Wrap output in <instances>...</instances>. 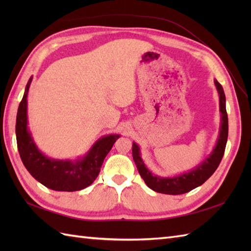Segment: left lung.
I'll return each mask as SVG.
<instances>
[{
    "label": "left lung",
    "mask_w": 251,
    "mask_h": 251,
    "mask_svg": "<svg viewBox=\"0 0 251 251\" xmlns=\"http://www.w3.org/2000/svg\"><path fill=\"white\" fill-rule=\"evenodd\" d=\"M215 85L218 94H219V106L221 113L219 138H218L216 146L212 149L209 155L205 157L204 161L193 169H191L190 172L179 174L177 176H174V177H161V176L152 174L141 158L139 146L136 142H132V158H134L138 172H139L141 178L145 180L146 184L153 191L169 195L184 194L186 192H190L191 190L204 183L219 166L223 154H225L227 141L228 121L226 108L225 92H223L221 84L217 79H215Z\"/></svg>",
    "instance_id": "8db88e82"
}]
</instances>
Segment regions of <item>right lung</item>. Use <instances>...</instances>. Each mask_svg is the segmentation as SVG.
I'll return each mask as SVG.
<instances>
[{
    "label": "right lung",
    "instance_id": "obj_1",
    "mask_svg": "<svg viewBox=\"0 0 251 251\" xmlns=\"http://www.w3.org/2000/svg\"><path fill=\"white\" fill-rule=\"evenodd\" d=\"M32 77L26 83L16 119V139L21 161L32 177L55 191L74 192L92 184L98 177L101 165L120 135H108L96 141L85 156L77 159H55L39 150L28 128V92Z\"/></svg>",
    "mask_w": 251,
    "mask_h": 251
}]
</instances>
